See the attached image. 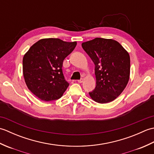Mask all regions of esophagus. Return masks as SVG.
I'll use <instances>...</instances> for the list:
<instances>
[{"instance_id":"1","label":"esophagus","mask_w":154,"mask_h":154,"mask_svg":"<svg viewBox=\"0 0 154 154\" xmlns=\"http://www.w3.org/2000/svg\"><path fill=\"white\" fill-rule=\"evenodd\" d=\"M77 81H78V83H83V79H81L80 80H78Z\"/></svg>"}]
</instances>
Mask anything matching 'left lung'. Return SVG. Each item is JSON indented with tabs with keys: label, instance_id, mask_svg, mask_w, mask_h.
I'll return each mask as SVG.
<instances>
[{
	"label": "left lung",
	"instance_id": "obj_1",
	"mask_svg": "<svg viewBox=\"0 0 154 154\" xmlns=\"http://www.w3.org/2000/svg\"><path fill=\"white\" fill-rule=\"evenodd\" d=\"M81 45L95 65L96 87L89 93L91 98L101 104L116 99L130 79L128 52L112 39L96 38Z\"/></svg>",
	"mask_w": 154,
	"mask_h": 154
}]
</instances>
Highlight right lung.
Instances as JSON below:
<instances>
[{"label": "right lung", "mask_w": 154, "mask_h": 154, "mask_svg": "<svg viewBox=\"0 0 154 154\" xmlns=\"http://www.w3.org/2000/svg\"><path fill=\"white\" fill-rule=\"evenodd\" d=\"M77 42L44 38L32 45L23 57V75L31 92L44 101L60 99L69 86L62 66Z\"/></svg>", "instance_id": "1"}]
</instances>
